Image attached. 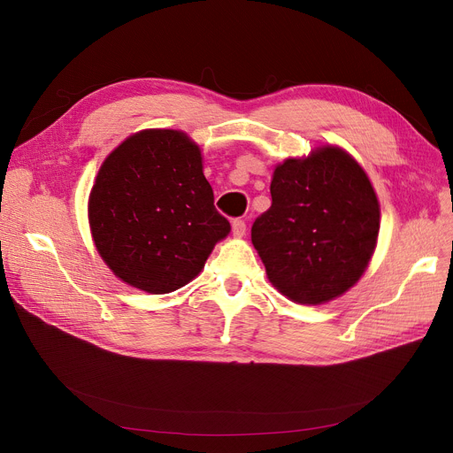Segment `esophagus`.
I'll return each instance as SVG.
<instances>
[{
	"mask_svg": "<svg viewBox=\"0 0 453 453\" xmlns=\"http://www.w3.org/2000/svg\"><path fill=\"white\" fill-rule=\"evenodd\" d=\"M231 227H233L234 236H244L246 234V222L242 219H234L231 222Z\"/></svg>",
	"mask_w": 453,
	"mask_h": 453,
	"instance_id": "esophagus-1",
	"label": "esophagus"
}]
</instances>
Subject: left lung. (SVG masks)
<instances>
[{"instance_id":"1","label":"left lung","mask_w":453,"mask_h":453,"mask_svg":"<svg viewBox=\"0 0 453 453\" xmlns=\"http://www.w3.org/2000/svg\"><path fill=\"white\" fill-rule=\"evenodd\" d=\"M272 207L255 219L251 242L277 290L301 304L347 292L369 265L380 207L362 166L336 147L279 165Z\"/></svg>"}]
</instances>
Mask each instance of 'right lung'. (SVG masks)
Returning a JSON list of instances; mask_svg holds the SVG:
<instances>
[{
	"label": "right lung",
	"instance_id": "obj_1",
	"mask_svg": "<svg viewBox=\"0 0 453 453\" xmlns=\"http://www.w3.org/2000/svg\"><path fill=\"white\" fill-rule=\"evenodd\" d=\"M88 211L104 263L149 294L185 287L229 233L200 149L176 130H145L121 142L101 166Z\"/></svg>",
	"mask_w": 453,
	"mask_h": 453
}]
</instances>
